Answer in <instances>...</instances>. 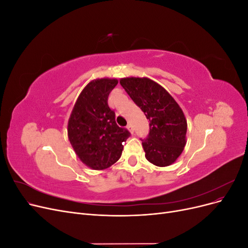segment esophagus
<instances>
[{
  "label": "esophagus",
  "mask_w": 248,
  "mask_h": 248,
  "mask_svg": "<svg viewBox=\"0 0 248 248\" xmlns=\"http://www.w3.org/2000/svg\"><path fill=\"white\" fill-rule=\"evenodd\" d=\"M127 129H128L131 133H133V132H134V129H133V127H132V125H131V124H128V125H127Z\"/></svg>",
  "instance_id": "esophagus-1"
}]
</instances>
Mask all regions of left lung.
Instances as JSON below:
<instances>
[{"instance_id":"1","label":"left lung","mask_w":248,"mask_h":248,"mask_svg":"<svg viewBox=\"0 0 248 248\" xmlns=\"http://www.w3.org/2000/svg\"><path fill=\"white\" fill-rule=\"evenodd\" d=\"M120 84L150 122L149 136L141 140L147 160L157 167L170 166L186 145L182 108L166 89L148 78H124Z\"/></svg>"}]
</instances>
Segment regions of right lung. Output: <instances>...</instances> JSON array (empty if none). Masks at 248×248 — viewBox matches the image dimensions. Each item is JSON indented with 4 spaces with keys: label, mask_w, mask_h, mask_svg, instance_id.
<instances>
[{
    "label": "right lung",
    "mask_w": 248,
    "mask_h": 248,
    "mask_svg": "<svg viewBox=\"0 0 248 248\" xmlns=\"http://www.w3.org/2000/svg\"><path fill=\"white\" fill-rule=\"evenodd\" d=\"M117 78L91 80L78 97L68 120V139L82 163L96 170H106L119 160L130 132L119 127L115 111L108 104Z\"/></svg>",
    "instance_id": "obj_1"
}]
</instances>
